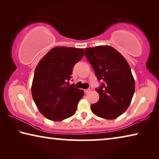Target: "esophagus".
I'll return each instance as SVG.
<instances>
[{
  "instance_id": "1",
  "label": "esophagus",
  "mask_w": 159,
  "mask_h": 159,
  "mask_svg": "<svg viewBox=\"0 0 159 159\" xmlns=\"http://www.w3.org/2000/svg\"><path fill=\"white\" fill-rule=\"evenodd\" d=\"M91 90H92V88L90 87V88H88V89H87V90H85L84 91H85V93H90Z\"/></svg>"
}]
</instances>
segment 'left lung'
<instances>
[{
  "label": "left lung",
  "instance_id": "8db88e82",
  "mask_svg": "<svg viewBox=\"0 0 159 159\" xmlns=\"http://www.w3.org/2000/svg\"><path fill=\"white\" fill-rule=\"evenodd\" d=\"M98 80H104L96 91L99 99L91 104L94 114L105 119H114L130 105L134 93V80L124 57L109 45L85 49Z\"/></svg>",
  "mask_w": 159,
  "mask_h": 159
}]
</instances>
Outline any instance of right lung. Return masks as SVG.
<instances>
[{
    "label": "right lung",
    "mask_w": 159,
    "mask_h": 159,
    "mask_svg": "<svg viewBox=\"0 0 159 159\" xmlns=\"http://www.w3.org/2000/svg\"><path fill=\"white\" fill-rule=\"evenodd\" d=\"M83 48L55 47L35 69L31 94L38 109L48 119L60 121L76 113L84 91L69 85L73 68L84 55Z\"/></svg>",
    "instance_id": "1"
}]
</instances>
